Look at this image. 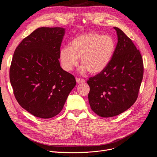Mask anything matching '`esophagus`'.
Instances as JSON below:
<instances>
[{
    "instance_id": "obj_1",
    "label": "esophagus",
    "mask_w": 157,
    "mask_h": 157,
    "mask_svg": "<svg viewBox=\"0 0 157 157\" xmlns=\"http://www.w3.org/2000/svg\"><path fill=\"white\" fill-rule=\"evenodd\" d=\"M76 82L78 84H81V83H84L85 82V80L83 79H81V78H76Z\"/></svg>"
}]
</instances>
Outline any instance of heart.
<instances>
[{
  "label": "heart",
  "instance_id": "b5f03b06",
  "mask_svg": "<svg viewBox=\"0 0 157 157\" xmlns=\"http://www.w3.org/2000/svg\"><path fill=\"white\" fill-rule=\"evenodd\" d=\"M115 50L114 39L109 36L87 32L74 38L71 46H65L60 52L62 67L71 71L76 67L81 58V72L88 71L98 74L105 69L111 62Z\"/></svg>",
  "mask_w": 157,
  "mask_h": 157
}]
</instances>
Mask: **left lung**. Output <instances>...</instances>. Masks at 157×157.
I'll return each instance as SVG.
<instances>
[{
    "instance_id": "8db88e82",
    "label": "left lung",
    "mask_w": 157,
    "mask_h": 157,
    "mask_svg": "<svg viewBox=\"0 0 157 157\" xmlns=\"http://www.w3.org/2000/svg\"><path fill=\"white\" fill-rule=\"evenodd\" d=\"M114 29L118 43L111 62L104 70L87 81L91 109L104 118L117 116L135 103L144 72L139 49L121 29Z\"/></svg>"
}]
</instances>
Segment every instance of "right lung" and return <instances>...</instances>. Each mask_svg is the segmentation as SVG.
Returning a JSON list of instances; mask_svg holds the SVG:
<instances>
[{"mask_svg":"<svg viewBox=\"0 0 157 157\" xmlns=\"http://www.w3.org/2000/svg\"><path fill=\"white\" fill-rule=\"evenodd\" d=\"M65 29L40 27L16 47L10 79L16 101L40 118L59 114L76 85L72 74L60 67V52Z\"/></svg>","mask_w":157,"mask_h":157,"instance_id":"right-lung-1","label":"right lung"}]
</instances>
